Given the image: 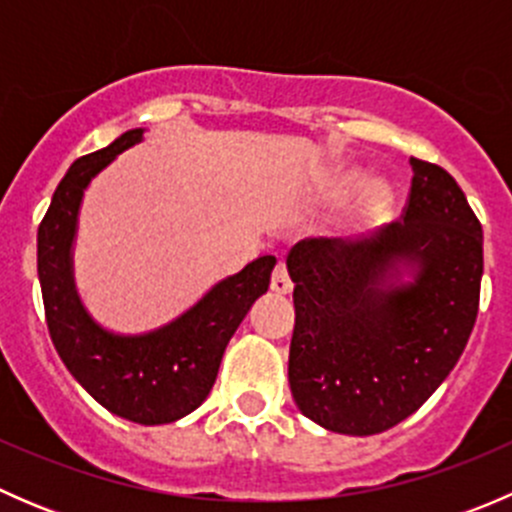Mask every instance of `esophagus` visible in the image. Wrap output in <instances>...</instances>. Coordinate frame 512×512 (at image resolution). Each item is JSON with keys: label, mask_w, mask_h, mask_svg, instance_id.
I'll use <instances>...</instances> for the list:
<instances>
[{"label": "esophagus", "mask_w": 512, "mask_h": 512, "mask_svg": "<svg viewBox=\"0 0 512 512\" xmlns=\"http://www.w3.org/2000/svg\"><path fill=\"white\" fill-rule=\"evenodd\" d=\"M270 287H272V292H275V294H289V292H292V280H289L285 265L275 267V272H272Z\"/></svg>", "instance_id": "obj_1"}]
</instances>
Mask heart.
Here are the masks:
<instances>
[{"mask_svg": "<svg viewBox=\"0 0 512 512\" xmlns=\"http://www.w3.org/2000/svg\"><path fill=\"white\" fill-rule=\"evenodd\" d=\"M366 185V178L361 173H342L337 180H334V193L337 195H352L356 190H361ZM389 203V190L384 188V185H371L369 193H366V208L371 210V213H376V210H381L384 205Z\"/></svg>", "mask_w": 512, "mask_h": 512, "instance_id": "obj_1", "label": "heart"}]
</instances>
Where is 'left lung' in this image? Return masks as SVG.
<instances>
[{"label": "left lung", "instance_id": "obj_1", "mask_svg": "<svg viewBox=\"0 0 512 512\" xmlns=\"http://www.w3.org/2000/svg\"><path fill=\"white\" fill-rule=\"evenodd\" d=\"M404 220L361 240L307 237L294 282L289 389L327 431L374 436L423 406L473 332L483 230L441 165L411 158Z\"/></svg>", "mask_w": 512, "mask_h": 512}]
</instances>
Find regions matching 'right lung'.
<instances>
[{"mask_svg":"<svg viewBox=\"0 0 512 512\" xmlns=\"http://www.w3.org/2000/svg\"><path fill=\"white\" fill-rule=\"evenodd\" d=\"M143 128L74 160L36 235V267L51 342L66 369L111 414L143 426L178 421L208 399L227 342L270 287L275 257H257L210 287L188 312L143 334H116L86 312L74 282V240L84 190Z\"/></svg>","mask_w":512,"mask_h":512,"instance_id":"add662e5","label":"right lung"}]
</instances>
